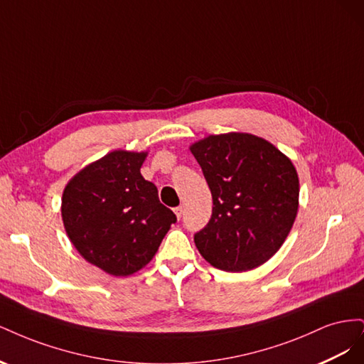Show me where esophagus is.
I'll return each instance as SVG.
<instances>
[{"instance_id": "1", "label": "esophagus", "mask_w": 364, "mask_h": 364, "mask_svg": "<svg viewBox=\"0 0 364 364\" xmlns=\"http://www.w3.org/2000/svg\"><path fill=\"white\" fill-rule=\"evenodd\" d=\"M174 214H176V217H178V218L181 220V218H182V214H183V208H182V206L174 208Z\"/></svg>"}]
</instances>
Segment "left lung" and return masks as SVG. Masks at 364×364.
I'll return each instance as SVG.
<instances>
[{
	"label": "left lung",
	"instance_id": "1",
	"mask_svg": "<svg viewBox=\"0 0 364 364\" xmlns=\"http://www.w3.org/2000/svg\"><path fill=\"white\" fill-rule=\"evenodd\" d=\"M213 196L209 222L194 234L202 257L226 272L255 269L287 238L299 202L291 161L249 134L211 135L191 146Z\"/></svg>",
	"mask_w": 364,
	"mask_h": 364
}]
</instances>
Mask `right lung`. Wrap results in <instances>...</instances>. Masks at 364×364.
<instances>
[{"mask_svg": "<svg viewBox=\"0 0 364 364\" xmlns=\"http://www.w3.org/2000/svg\"><path fill=\"white\" fill-rule=\"evenodd\" d=\"M146 153L115 150L87 165L62 199L65 230L80 255L114 277H127L153 258L176 215L141 176Z\"/></svg>", "mask_w": 364, "mask_h": 364, "instance_id": "1", "label": "right lung"}]
</instances>
